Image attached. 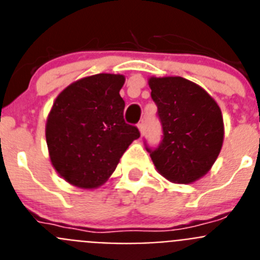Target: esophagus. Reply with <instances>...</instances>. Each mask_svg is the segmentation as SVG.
<instances>
[{
    "label": "esophagus",
    "mask_w": 260,
    "mask_h": 260,
    "mask_svg": "<svg viewBox=\"0 0 260 260\" xmlns=\"http://www.w3.org/2000/svg\"><path fill=\"white\" fill-rule=\"evenodd\" d=\"M138 128H139V132H141V135H144V133H146V123H144V121L139 122Z\"/></svg>",
    "instance_id": "obj_1"
}]
</instances>
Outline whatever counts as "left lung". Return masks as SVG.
Listing matches in <instances>:
<instances>
[{
    "label": "left lung",
    "instance_id": "1",
    "mask_svg": "<svg viewBox=\"0 0 260 260\" xmlns=\"http://www.w3.org/2000/svg\"><path fill=\"white\" fill-rule=\"evenodd\" d=\"M148 84L162 139L156 147L144 142L146 150L167 180L194 182L210 171L221 150V110L202 87L185 78H151Z\"/></svg>",
    "mask_w": 260,
    "mask_h": 260
}]
</instances>
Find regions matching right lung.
Instances as JSON below:
<instances>
[{
  "mask_svg": "<svg viewBox=\"0 0 260 260\" xmlns=\"http://www.w3.org/2000/svg\"><path fill=\"white\" fill-rule=\"evenodd\" d=\"M123 75H91L66 87L53 103L45 128L49 156L71 185H103L127 147L141 137L137 126L123 119Z\"/></svg>",
  "mask_w": 260,
  "mask_h": 260,
  "instance_id": "add662e5",
  "label": "right lung"
}]
</instances>
